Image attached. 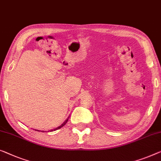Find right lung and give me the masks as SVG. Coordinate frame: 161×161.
<instances>
[{
    "instance_id": "1",
    "label": "right lung",
    "mask_w": 161,
    "mask_h": 161,
    "mask_svg": "<svg viewBox=\"0 0 161 161\" xmlns=\"http://www.w3.org/2000/svg\"><path fill=\"white\" fill-rule=\"evenodd\" d=\"M69 118H68V119H67L66 120V121H64V123L61 124V126H58V127H57V128H56V129H51V130H50V131H56V130H57V129H61V127H63V126H64V125H65V124H66V122H67V121H68V120H69ZM34 130H35V131H40V130H36V129H34ZM42 131V132H45V131Z\"/></svg>"
}]
</instances>
